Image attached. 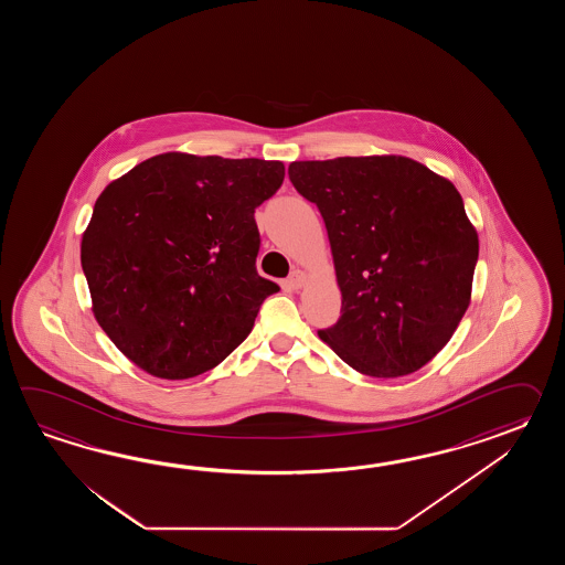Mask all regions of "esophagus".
I'll return each instance as SVG.
<instances>
[{
	"label": "esophagus",
	"mask_w": 565,
	"mask_h": 565,
	"mask_svg": "<svg viewBox=\"0 0 565 565\" xmlns=\"http://www.w3.org/2000/svg\"><path fill=\"white\" fill-rule=\"evenodd\" d=\"M305 282H307V273H302V270H292V273H290L288 285L295 288V290L305 287Z\"/></svg>",
	"instance_id": "34e87169"
}]
</instances>
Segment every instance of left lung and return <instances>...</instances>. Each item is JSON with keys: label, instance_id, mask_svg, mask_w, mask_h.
Wrapping results in <instances>:
<instances>
[{"label": "left lung", "instance_id": "1", "mask_svg": "<svg viewBox=\"0 0 565 565\" xmlns=\"http://www.w3.org/2000/svg\"><path fill=\"white\" fill-rule=\"evenodd\" d=\"M324 220L341 317L319 337L372 377L418 372L469 309L479 236L450 181L399 156L292 161Z\"/></svg>", "mask_w": 565, "mask_h": 565}]
</instances>
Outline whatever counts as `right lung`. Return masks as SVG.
<instances>
[{"instance_id":"right-lung-1","label":"right lung","mask_w":565,"mask_h":565,"mask_svg":"<svg viewBox=\"0 0 565 565\" xmlns=\"http://www.w3.org/2000/svg\"><path fill=\"white\" fill-rule=\"evenodd\" d=\"M285 166L161 153L108 183L83 234L81 263L103 331L143 372L188 380L253 331L278 285L258 275L254 210Z\"/></svg>"}]
</instances>
